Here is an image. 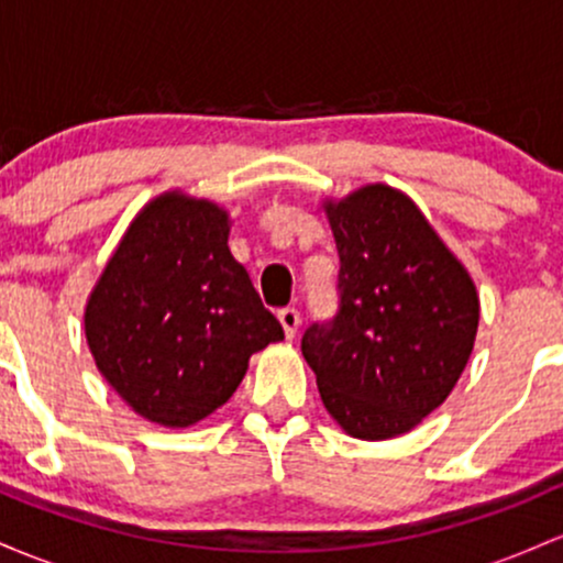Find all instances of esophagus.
Wrapping results in <instances>:
<instances>
[{"mask_svg": "<svg viewBox=\"0 0 563 563\" xmlns=\"http://www.w3.org/2000/svg\"><path fill=\"white\" fill-rule=\"evenodd\" d=\"M279 324H282V330H284V338L292 340L295 334H298L300 313L295 311V308H284V311H279Z\"/></svg>", "mask_w": 563, "mask_h": 563, "instance_id": "esophagus-1", "label": "esophagus"}]
</instances>
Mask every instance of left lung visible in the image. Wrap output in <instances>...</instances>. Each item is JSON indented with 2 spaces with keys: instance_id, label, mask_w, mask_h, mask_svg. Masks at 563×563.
<instances>
[{
  "instance_id": "8db88e82",
  "label": "left lung",
  "mask_w": 563,
  "mask_h": 563,
  "mask_svg": "<svg viewBox=\"0 0 563 563\" xmlns=\"http://www.w3.org/2000/svg\"><path fill=\"white\" fill-rule=\"evenodd\" d=\"M321 207L340 257V308L302 334V356L345 433L396 439L463 375L482 313L476 284L399 188L366 183Z\"/></svg>"
}]
</instances>
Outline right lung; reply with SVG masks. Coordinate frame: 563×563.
Listing matches in <instances>:
<instances>
[{
  "instance_id": "add662e5",
  "label": "right lung",
  "mask_w": 563,
  "mask_h": 563,
  "mask_svg": "<svg viewBox=\"0 0 563 563\" xmlns=\"http://www.w3.org/2000/svg\"><path fill=\"white\" fill-rule=\"evenodd\" d=\"M231 214L180 188L132 218L85 306L100 375L135 415L188 428L223 407L284 332L229 250Z\"/></svg>"
}]
</instances>
